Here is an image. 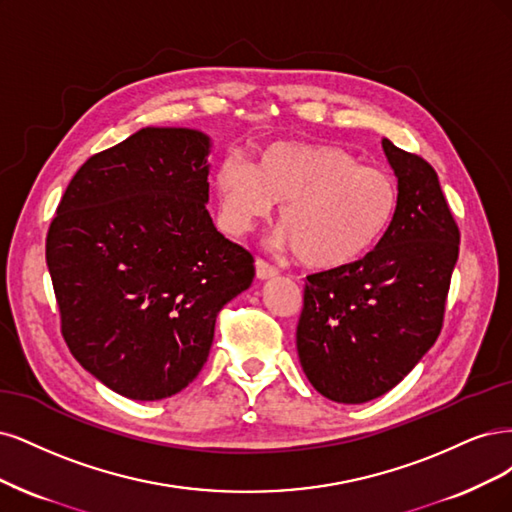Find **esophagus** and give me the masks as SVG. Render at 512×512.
I'll list each match as a JSON object with an SVG mask.
<instances>
[{
    "mask_svg": "<svg viewBox=\"0 0 512 512\" xmlns=\"http://www.w3.org/2000/svg\"><path fill=\"white\" fill-rule=\"evenodd\" d=\"M255 274H257L259 280H270V278L276 276V268L270 266L268 261L257 259V261H255Z\"/></svg>",
    "mask_w": 512,
    "mask_h": 512,
    "instance_id": "1",
    "label": "esophagus"
}]
</instances>
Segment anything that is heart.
<instances>
[{"label":"heart","instance_id":"1","mask_svg":"<svg viewBox=\"0 0 512 512\" xmlns=\"http://www.w3.org/2000/svg\"><path fill=\"white\" fill-rule=\"evenodd\" d=\"M221 223L229 234L270 219L280 204V244L302 266L338 270L370 253L398 212L393 178L338 146L278 142L257 168L238 155L214 174Z\"/></svg>","mask_w":512,"mask_h":512}]
</instances>
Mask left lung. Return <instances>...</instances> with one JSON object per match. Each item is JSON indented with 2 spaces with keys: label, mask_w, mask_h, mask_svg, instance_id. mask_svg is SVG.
<instances>
[{
  "label": "left lung",
  "mask_w": 512,
  "mask_h": 512,
  "mask_svg": "<svg viewBox=\"0 0 512 512\" xmlns=\"http://www.w3.org/2000/svg\"><path fill=\"white\" fill-rule=\"evenodd\" d=\"M383 151L398 178L393 223L364 259L306 278L295 332L310 385L338 404L381 398L432 349L459 255L436 170L387 138Z\"/></svg>",
  "instance_id": "1"
}]
</instances>
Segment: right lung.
Wrapping results in <instances>:
<instances>
[{"label":"right lung","instance_id":"1","mask_svg":"<svg viewBox=\"0 0 512 512\" xmlns=\"http://www.w3.org/2000/svg\"><path fill=\"white\" fill-rule=\"evenodd\" d=\"M210 138L144 127L87 159L46 236L61 332L78 364L155 402L204 368L219 310L253 283L249 251L217 232Z\"/></svg>","mask_w":512,"mask_h":512}]
</instances>
